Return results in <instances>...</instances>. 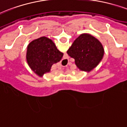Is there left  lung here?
<instances>
[{"label":"left lung","mask_w":127,"mask_h":127,"mask_svg":"<svg viewBox=\"0 0 127 127\" xmlns=\"http://www.w3.org/2000/svg\"><path fill=\"white\" fill-rule=\"evenodd\" d=\"M101 42L90 34L83 33L76 38L67 51L74 59L76 66L82 71L90 72L100 63L104 56Z\"/></svg>","instance_id":"1"}]
</instances>
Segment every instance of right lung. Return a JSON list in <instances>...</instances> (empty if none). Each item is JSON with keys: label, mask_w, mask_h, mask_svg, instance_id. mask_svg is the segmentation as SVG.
Segmentation results:
<instances>
[{"label": "right lung", "mask_w": 127, "mask_h": 127, "mask_svg": "<svg viewBox=\"0 0 127 127\" xmlns=\"http://www.w3.org/2000/svg\"><path fill=\"white\" fill-rule=\"evenodd\" d=\"M63 56V53L58 50L53 40L42 36L29 43L26 57L29 67L42 77L51 71L53 64L59 62Z\"/></svg>", "instance_id": "obj_1"}]
</instances>
